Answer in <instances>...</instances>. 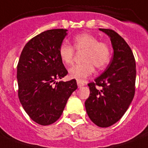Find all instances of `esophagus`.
<instances>
[{
    "label": "esophagus",
    "mask_w": 148,
    "mask_h": 148,
    "mask_svg": "<svg viewBox=\"0 0 148 148\" xmlns=\"http://www.w3.org/2000/svg\"><path fill=\"white\" fill-rule=\"evenodd\" d=\"M77 87H78L79 88H81V87H83V86H84V84L83 83H81V82H80V81H77Z\"/></svg>",
    "instance_id": "34e87169"
}]
</instances>
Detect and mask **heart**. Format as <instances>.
<instances>
[{
  "mask_svg": "<svg viewBox=\"0 0 148 148\" xmlns=\"http://www.w3.org/2000/svg\"><path fill=\"white\" fill-rule=\"evenodd\" d=\"M73 47L76 51H84L82 56L84 63L73 66L69 70V77L77 81H84L94 72V66L102 69L110 59V49L108 44L99 41L98 38L89 33L80 34L73 40ZM59 57L65 65L73 63L74 51L71 45L61 44L58 50Z\"/></svg>",
  "mask_w": 148,
  "mask_h": 148,
  "instance_id": "obj_1",
  "label": "heart"
}]
</instances>
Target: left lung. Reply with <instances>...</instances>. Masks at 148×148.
Here are the masks:
<instances>
[{"instance_id":"1","label":"left lung","mask_w":148,"mask_h":148,"mask_svg":"<svg viewBox=\"0 0 148 148\" xmlns=\"http://www.w3.org/2000/svg\"><path fill=\"white\" fill-rule=\"evenodd\" d=\"M99 30L110 38L114 55L103 74L95 83L88 84L90 96L85 101V108L94 124L108 127L121 118L133 100L136 64L133 52L124 38L113 30Z\"/></svg>"}]
</instances>
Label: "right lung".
<instances>
[{
    "label": "right lung",
    "instance_id": "obj_1",
    "mask_svg": "<svg viewBox=\"0 0 148 148\" xmlns=\"http://www.w3.org/2000/svg\"><path fill=\"white\" fill-rule=\"evenodd\" d=\"M67 31L53 29L35 36L24 46L17 64L20 102L29 117L44 126L60 118L67 100L77 88L74 79L53 85L67 74L58 53Z\"/></svg>",
    "mask_w": 148,
    "mask_h": 148
}]
</instances>
